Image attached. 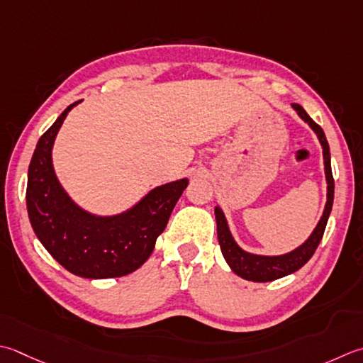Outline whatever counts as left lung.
Returning <instances> with one entry per match:
<instances>
[{
  "instance_id": "8db88e82",
  "label": "left lung",
  "mask_w": 363,
  "mask_h": 363,
  "mask_svg": "<svg viewBox=\"0 0 363 363\" xmlns=\"http://www.w3.org/2000/svg\"><path fill=\"white\" fill-rule=\"evenodd\" d=\"M293 108L297 111V115H299L305 123H308L311 129L316 132L319 141H321L324 165H325V177H328V203H325V209L321 220H319L315 231L311 233V236L307 239V242L302 244L299 248H296L294 252L281 255V257H259V255H252V253L244 252L242 248L234 242L222 209L216 208L217 236H218V244H220V248H222L223 257L226 262L230 264V267L233 269L234 274H238L239 277H242V279L250 280V281H272L299 271L303 264H307L308 259L313 257V253L316 252L319 242H321L325 225H328V220L332 211L333 187L335 186H333V176H332V168H330L329 143L328 140H325L324 130L307 115V111H305L299 104H293Z\"/></svg>"
}]
</instances>
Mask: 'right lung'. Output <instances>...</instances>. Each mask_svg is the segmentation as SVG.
Here are the masks:
<instances>
[{
	"mask_svg": "<svg viewBox=\"0 0 363 363\" xmlns=\"http://www.w3.org/2000/svg\"><path fill=\"white\" fill-rule=\"evenodd\" d=\"M69 105L42 135L28 169L26 208L35 236L60 264L84 279H113L137 271L151 257L189 181L154 189L116 217H96L78 208L56 179L52 146Z\"/></svg>",
	"mask_w": 363,
	"mask_h": 363,
	"instance_id": "right-lung-1",
	"label": "right lung"
}]
</instances>
